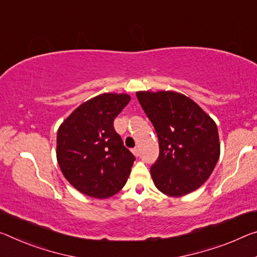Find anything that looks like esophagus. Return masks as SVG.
<instances>
[{
  "label": "esophagus",
  "instance_id": "esophagus-1",
  "mask_svg": "<svg viewBox=\"0 0 257 257\" xmlns=\"http://www.w3.org/2000/svg\"><path fill=\"white\" fill-rule=\"evenodd\" d=\"M133 154H134V156H135V157L140 156V149H138V148L133 149Z\"/></svg>",
  "mask_w": 257,
  "mask_h": 257
}]
</instances>
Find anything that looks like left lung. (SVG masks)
Here are the masks:
<instances>
[{
	"instance_id": "obj_1",
	"label": "left lung",
	"mask_w": 257,
	"mask_h": 257,
	"mask_svg": "<svg viewBox=\"0 0 257 257\" xmlns=\"http://www.w3.org/2000/svg\"><path fill=\"white\" fill-rule=\"evenodd\" d=\"M136 96L159 140V158L151 167L154 185L174 198L198 190L221 154L215 121L181 92L148 90Z\"/></svg>"
}]
</instances>
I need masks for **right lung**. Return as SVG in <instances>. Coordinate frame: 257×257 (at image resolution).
Wrapping results in <instances>:
<instances>
[{
    "label": "right lung",
    "instance_id": "obj_1",
    "mask_svg": "<svg viewBox=\"0 0 257 257\" xmlns=\"http://www.w3.org/2000/svg\"><path fill=\"white\" fill-rule=\"evenodd\" d=\"M132 99L105 92L76 107L57 133V162L79 192L106 199L124 186L135 157L123 146L113 121Z\"/></svg>",
    "mask_w": 257,
    "mask_h": 257
}]
</instances>
